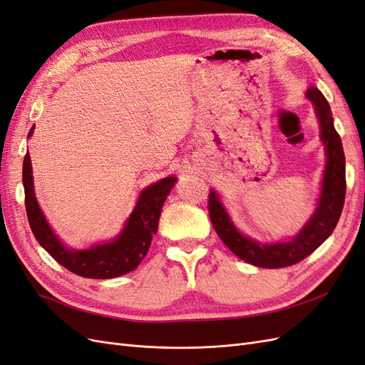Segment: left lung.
<instances>
[{
  "label": "left lung",
  "mask_w": 365,
  "mask_h": 365,
  "mask_svg": "<svg viewBox=\"0 0 365 365\" xmlns=\"http://www.w3.org/2000/svg\"><path fill=\"white\" fill-rule=\"evenodd\" d=\"M315 105L317 117L322 126V140L327 152L323 189L318 207L306 227L292 240L282 244H259L242 236L220 204L217 195L208 193V215L213 228L227 248L247 263L260 268L291 267L312 254L332 235L344 207L346 197V158L342 143L334 126V117L323 93L315 86L306 91Z\"/></svg>",
  "instance_id": "8db88e82"
}]
</instances>
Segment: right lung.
<instances>
[{
  "label": "right lung",
  "instance_id": "obj_1",
  "mask_svg": "<svg viewBox=\"0 0 365 365\" xmlns=\"http://www.w3.org/2000/svg\"><path fill=\"white\" fill-rule=\"evenodd\" d=\"M31 134L33 128L29 132V137ZM175 181V176H169V178H164L143 190L123 231L111 244L74 251L61 244L36 202L29 152L23 163L26 212L33 235L39 245L63 268L86 279H114L134 271L138 267L149 251L153 235L157 233L163 204Z\"/></svg>",
  "mask_w": 365,
  "mask_h": 365
}]
</instances>
